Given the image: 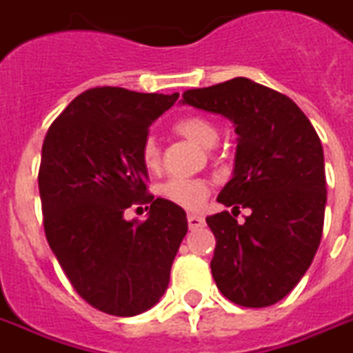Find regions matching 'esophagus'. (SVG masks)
<instances>
[{
    "label": "esophagus",
    "instance_id": "34e87169",
    "mask_svg": "<svg viewBox=\"0 0 353 353\" xmlns=\"http://www.w3.org/2000/svg\"><path fill=\"white\" fill-rule=\"evenodd\" d=\"M188 225H190L191 230L201 228V226H204V217H201V215H195V214H190L188 215Z\"/></svg>",
    "mask_w": 353,
    "mask_h": 353
}]
</instances>
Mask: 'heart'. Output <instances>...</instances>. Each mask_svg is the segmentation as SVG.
Segmentation results:
<instances>
[{
	"label": "heart",
	"mask_w": 353,
	"mask_h": 353,
	"mask_svg": "<svg viewBox=\"0 0 353 353\" xmlns=\"http://www.w3.org/2000/svg\"><path fill=\"white\" fill-rule=\"evenodd\" d=\"M174 132L180 134L182 138L190 139L193 143L204 149H212L219 139V128L204 116H185L180 117L173 125ZM141 163L145 165L147 171H158L162 165V152L158 147V141L152 136L145 138L141 143ZM157 193L160 199L171 202L174 206L184 208V210H196L201 208L212 193V184L208 180L201 179H173L163 180L158 184Z\"/></svg>",
	"instance_id": "b5f03b06"
}]
</instances>
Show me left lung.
I'll use <instances>...</instances> for the list:
<instances>
[{"label": "left lung", "mask_w": 353, "mask_h": 353, "mask_svg": "<svg viewBox=\"0 0 353 353\" xmlns=\"http://www.w3.org/2000/svg\"><path fill=\"white\" fill-rule=\"evenodd\" d=\"M184 103L236 125L234 176L217 196L230 212L208 215L212 274L226 299L267 307L288 296L321 245L326 173L321 138L288 95L245 77L185 90ZM239 207L253 214L239 225Z\"/></svg>", "instance_id": "obj_1"}]
</instances>
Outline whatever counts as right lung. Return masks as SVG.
Here are the masks:
<instances>
[{"mask_svg":"<svg viewBox=\"0 0 353 353\" xmlns=\"http://www.w3.org/2000/svg\"><path fill=\"white\" fill-rule=\"evenodd\" d=\"M179 94L97 86L77 95L49 127L38 169L43 230L73 289L95 310L134 316L165 293L188 232L182 208L147 191L141 143ZM151 203L145 221H127Z\"/></svg>","mask_w":353,"mask_h":353,"instance_id":"add662e5","label":"right lung"}]
</instances>
